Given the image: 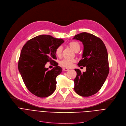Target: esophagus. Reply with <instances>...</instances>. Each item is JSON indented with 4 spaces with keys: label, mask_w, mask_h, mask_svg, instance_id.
Masks as SVG:
<instances>
[{
    "label": "esophagus",
    "mask_w": 126,
    "mask_h": 126,
    "mask_svg": "<svg viewBox=\"0 0 126 126\" xmlns=\"http://www.w3.org/2000/svg\"><path fill=\"white\" fill-rule=\"evenodd\" d=\"M63 70H64V71H68V70H69V69L67 68H63Z\"/></svg>",
    "instance_id": "esophagus-1"
}]
</instances>
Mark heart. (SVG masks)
<instances>
[{"instance_id": "b5f03b06", "label": "heart", "mask_w": 126, "mask_h": 126, "mask_svg": "<svg viewBox=\"0 0 126 126\" xmlns=\"http://www.w3.org/2000/svg\"><path fill=\"white\" fill-rule=\"evenodd\" d=\"M69 47L75 52H78L80 49V45L79 42L77 41H71L68 43ZM62 46H59L56 48L55 51V54L57 57H60L62 54ZM76 62L75 59H64L60 62L61 65L63 67L69 68L72 66V64Z\"/></svg>"}]
</instances>
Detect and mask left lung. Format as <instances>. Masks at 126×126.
Instances as JSON below:
<instances>
[{
  "label": "left lung",
  "mask_w": 126,
  "mask_h": 126,
  "mask_svg": "<svg viewBox=\"0 0 126 126\" xmlns=\"http://www.w3.org/2000/svg\"><path fill=\"white\" fill-rule=\"evenodd\" d=\"M73 39L80 40L84 45L82 59L78 65L86 67V71L83 72L75 69L74 90L79 95L90 96L100 90L108 75L107 50L100 38L88 32L75 35Z\"/></svg>",
  "instance_id": "obj_1"
}]
</instances>
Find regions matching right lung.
<instances>
[{"label":"right lung","instance_id":"obj_1","mask_svg":"<svg viewBox=\"0 0 126 126\" xmlns=\"http://www.w3.org/2000/svg\"><path fill=\"white\" fill-rule=\"evenodd\" d=\"M63 42L62 39L41 35L30 39L23 46L18 69L26 88L35 95L46 97L56 90V78L62 69L54 59H57L56 48ZM48 62L55 66L50 71L45 67Z\"/></svg>","mask_w":126,"mask_h":126}]
</instances>
